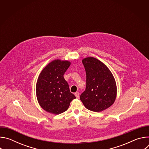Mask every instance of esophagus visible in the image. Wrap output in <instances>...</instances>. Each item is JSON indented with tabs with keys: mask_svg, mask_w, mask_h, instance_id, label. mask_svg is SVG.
Here are the masks:
<instances>
[{
	"mask_svg": "<svg viewBox=\"0 0 149 149\" xmlns=\"http://www.w3.org/2000/svg\"><path fill=\"white\" fill-rule=\"evenodd\" d=\"M75 97L77 98H79V93H78V92H76L75 94Z\"/></svg>",
	"mask_w": 149,
	"mask_h": 149,
	"instance_id": "1",
	"label": "esophagus"
}]
</instances>
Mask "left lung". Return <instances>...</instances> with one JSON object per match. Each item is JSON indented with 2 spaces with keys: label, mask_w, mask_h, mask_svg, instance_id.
Returning <instances> with one entry per match:
<instances>
[{
  "label": "left lung",
  "mask_w": 149,
  "mask_h": 149,
  "mask_svg": "<svg viewBox=\"0 0 149 149\" xmlns=\"http://www.w3.org/2000/svg\"><path fill=\"white\" fill-rule=\"evenodd\" d=\"M86 72V88L80 100L86 109L100 112L114 103L117 94L115 79L104 63L88 57L82 60Z\"/></svg>",
  "instance_id": "8db88e82"
}]
</instances>
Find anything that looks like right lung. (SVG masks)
Here are the masks:
<instances>
[{
	"mask_svg": "<svg viewBox=\"0 0 149 149\" xmlns=\"http://www.w3.org/2000/svg\"><path fill=\"white\" fill-rule=\"evenodd\" d=\"M69 61L55 60L40 72L36 86V93L40 107L46 111L59 114L67 111L75 96L70 92L63 77L70 66Z\"/></svg>",
	"mask_w": 149,
	"mask_h": 149,
	"instance_id": "add662e5",
	"label": "right lung"
}]
</instances>
